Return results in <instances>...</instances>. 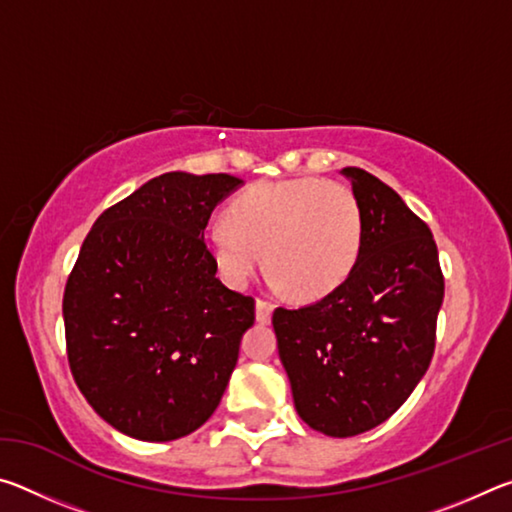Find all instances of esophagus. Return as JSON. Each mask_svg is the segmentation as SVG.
Returning a JSON list of instances; mask_svg holds the SVG:
<instances>
[{
  "label": "esophagus",
  "instance_id": "esophagus-1",
  "mask_svg": "<svg viewBox=\"0 0 512 512\" xmlns=\"http://www.w3.org/2000/svg\"><path fill=\"white\" fill-rule=\"evenodd\" d=\"M271 314H273V302H268L264 298H257L255 316H257L259 323H268V320H271Z\"/></svg>",
  "mask_w": 512,
  "mask_h": 512
}]
</instances>
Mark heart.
Here are the masks:
<instances>
[{
	"label": "heart",
	"mask_w": 512,
	"mask_h": 512,
	"mask_svg": "<svg viewBox=\"0 0 512 512\" xmlns=\"http://www.w3.org/2000/svg\"><path fill=\"white\" fill-rule=\"evenodd\" d=\"M363 216L357 196L314 176L266 180L230 203L207 225L205 246L221 277L246 287L266 262L277 287L320 300L348 280L359 262Z\"/></svg>",
	"instance_id": "1"
}]
</instances>
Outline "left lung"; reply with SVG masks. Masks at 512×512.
Instances as JSON below:
<instances>
[{
  "mask_svg": "<svg viewBox=\"0 0 512 512\" xmlns=\"http://www.w3.org/2000/svg\"><path fill=\"white\" fill-rule=\"evenodd\" d=\"M343 176L363 216L357 266L314 305L273 311L298 415L334 438L375 429L406 402L431 363L445 296L429 225L372 173Z\"/></svg>",
  "mask_w": 512,
  "mask_h": 512,
  "instance_id": "1",
  "label": "left lung"
}]
</instances>
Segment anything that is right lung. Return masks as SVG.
Here are the masks:
<instances>
[{
	"label": "right lung",
	"instance_id": "add662e5",
	"mask_svg": "<svg viewBox=\"0 0 512 512\" xmlns=\"http://www.w3.org/2000/svg\"><path fill=\"white\" fill-rule=\"evenodd\" d=\"M239 185L162 173L83 241L63 296L67 359L85 400L126 436L183 438L221 402L255 298L221 284L203 232Z\"/></svg>",
	"mask_w": 512,
	"mask_h": 512
}]
</instances>
